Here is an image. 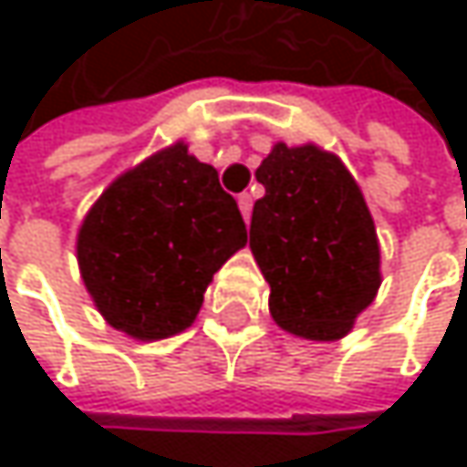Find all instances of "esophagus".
<instances>
[{"instance_id": "1", "label": "esophagus", "mask_w": 467, "mask_h": 467, "mask_svg": "<svg viewBox=\"0 0 467 467\" xmlns=\"http://www.w3.org/2000/svg\"><path fill=\"white\" fill-rule=\"evenodd\" d=\"M237 205H240V213H243V219L248 222V219H251V205H254L251 194H248V192H245V194H240V197H237Z\"/></svg>"}]
</instances>
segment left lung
<instances>
[{
	"mask_svg": "<svg viewBox=\"0 0 467 467\" xmlns=\"http://www.w3.org/2000/svg\"><path fill=\"white\" fill-rule=\"evenodd\" d=\"M248 248L270 317L303 340H340L381 286V245L359 183L317 142H275L256 167Z\"/></svg>",
	"mask_w": 467,
	"mask_h": 467,
	"instance_id": "obj_1",
	"label": "left lung"
}]
</instances>
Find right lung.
<instances>
[{"instance_id":"obj_1","label":"right lung","mask_w":467,"mask_h":467,"mask_svg":"<svg viewBox=\"0 0 467 467\" xmlns=\"http://www.w3.org/2000/svg\"><path fill=\"white\" fill-rule=\"evenodd\" d=\"M245 240L216 167L175 140L110 181L78 227L75 254L99 317L153 343L194 325L208 284Z\"/></svg>"}]
</instances>
